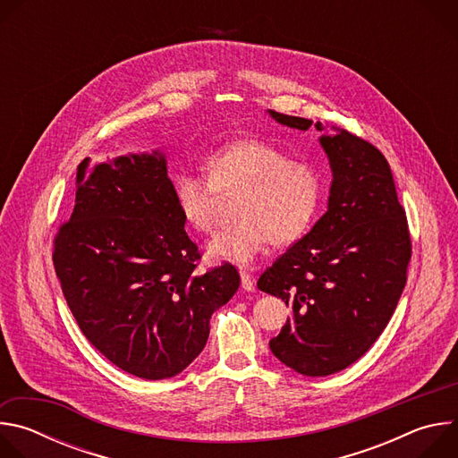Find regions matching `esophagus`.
<instances>
[{"mask_svg":"<svg viewBox=\"0 0 458 458\" xmlns=\"http://www.w3.org/2000/svg\"><path fill=\"white\" fill-rule=\"evenodd\" d=\"M239 276H241V286H242V290L251 292V290L255 288V279H253V276H251L248 270H241Z\"/></svg>","mask_w":458,"mask_h":458,"instance_id":"obj_1","label":"esophagus"}]
</instances>
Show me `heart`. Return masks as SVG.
Returning <instances> with one entry per match:
<instances>
[{"mask_svg": "<svg viewBox=\"0 0 458 458\" xmlns=\"http://www.w3.org/2000/svg\"><path fill=\"white\" fill-rule=\"evenodd\" d=\"M208 177L182 172L175 177V203L188 225L212 232L219 225L223 195H237L230 228L208 242L210 257L248 265L272 241L290 244L311 226L322 199L317 166L290 159L263 140H237L207 157Z\"/></svg>", "mask_w": 458, "mask_h": 458, "instance_id": "1", "label": "heart"}]
</instances>
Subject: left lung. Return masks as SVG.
Masks as SVG:
<instances>
[{"mask_svg": "<svg viewBox=\"0 0 458 458\" xmlns=\"http://www.w3.org/2000/svg\"><path fill=\"white\" fill-rule=\"evenodd\" d=\"M281 124L308 130L311 119L270 110ZM324 130L322 123H315ZM334 181L328 212L257 281L292 306L272 353L306 377L337 373L384 332L406 286L411 259L408 219L386 157L339 130L322 136Z\"/></svg>", "mask_w": 458, "mask_h": 458, "instance_id": "1", "label": "left lung"}]
</instances>
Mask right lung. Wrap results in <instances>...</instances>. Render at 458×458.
Returning a JSON list of instances; mask_svg holds the SVG:
<instances>
[{
    "label": "right lung",
    "mask_w": 458,
    "mask_h": 458,
    "mask_svg": "<svg viewBox=\"0 0 458 458\" xmlns=\"http://www.w3.org/2000/svg\"><path fill=\"white\" fill-rule=\"evenodd\" d=\"M159 152L123 156L76 174V205L52 260L85 337L117 368L159 380L181 373L239 288L230 263L195 274L201 253L184 230Z\"/></svg>",
    "instance_id": "1"
}]
</instances>
